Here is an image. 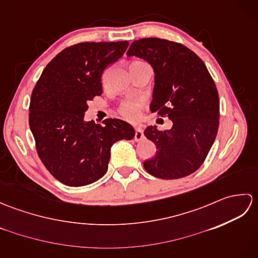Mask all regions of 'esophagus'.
Instances as JSON below:
<instances>
[{"instance_id":"34e87169","label":"esophagus","mask_w":258,"mask_h":258,"mask_svg":"<svg viewBox=\"0 0 258 258\" xmlns=\"http://www.w3.org/2000/svg\"><path fill=\"white\" fill-rule=\"evenodd\" d=\"M134 140H135L136 142H140V141H142V140H144V133H143V130H142V127H136V128H135Z\"/></svg>"}]
</instances>
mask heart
<instances>
[{"instance_id": "heart-1", "label": "heart", "mask_w": 258, "mask_h": 258, "mask_svg": "<svg viewBox=\"0 0 258 258\" xmlns=\"http://www.w3.org/2000/svg\"><path fill=\"white\" fill-rule=\"evenodd\" d=\"M142 108H143V101L128 100V101H125L120 104L118 112L126 119L136 120L140 116Z\"/></svg>"}]
</instances>
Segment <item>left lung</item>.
<instances>
[{"instance_id":"1","label":"left lung","mask_w":258,"mask_h":258,"mask_svg":"<svg viewBox=\"0 0 258 258\" xmlns=\"http://www.w3.org/2000/svg\"><path fill=\"white\" fill-rule=\"evenodd\" d=\"M126 55L152 65L155 84L150 109L173 122L169 130L154 125L144 131L158 150L144 168L163 179L188 176L204 163L220 124V100L210 72L193 51L163 38L134 41Z\"/></svg>"}]
</instances>
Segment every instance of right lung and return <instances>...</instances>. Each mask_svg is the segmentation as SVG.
<instances>
[{
  "instance_id": "1",
  "label": "right lung",
  "mask_w": 258,
  "mask_h": 258,
  "mask_svg": "<svg viewBox=\"0 0 258 258\" xmlns=\"http://www.w3.org/2000/svg\"><path fill=\"white\" fill-rule=\"evenodd\" d=\"M127 41L84 42L64 48L46 65L32 92L30 128L38 157L68 186L96 182L107 171L111 147L132 140V125L106 118L84 120L87 103L102 94V74L123 56Z\"/></svg>"
}]
</instances>
